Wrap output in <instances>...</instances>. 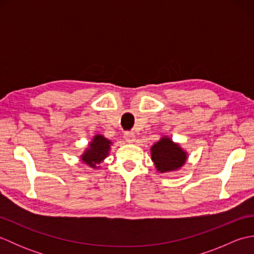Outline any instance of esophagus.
<instances>
[{
  "label": "esophagus",
  "instance_id": "esophagus-1",
  "mask_svg": "<svg viewBox=\"0 0 254 254\" xmlns=\"http://www.w3.org/2000/svg\"><path fill=\"white\" fill-rule=\"evenodd\" d=\"M124 138L127 143H132L135 141V135H134L133 132H126L124 133Z\"/></svg>",
  "mask_w": 254,
  "mask_h": 254
}]
</instances>
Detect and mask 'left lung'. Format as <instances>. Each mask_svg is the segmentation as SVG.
<instances>
[{"label":"left lung","mask_w":254,"mask_h":254,"mask_svg":"<svg viewBox=\"0 0 254 254\" xmlns=\"http://www.w3.org/2000/svg\"><path fill=\"white\" fill-rule=\"evenodd\" d=\"M152 160L156 169L160 174L171 172L180 169L187 161V153L179 144L174 143L169 137L163 136L152 148Z\"/></svg>","instance_id":"1"}]
</instances>
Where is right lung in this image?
Wrapping results in <instances>:
<instances>
[{
  "label": "right lung",
  "instance_id": "add662e5",
  "mask_svg": "<svg viewBox=\"0 0 254 254\" xmlns=\"http://www.w3.org/2000/svg\"><path fill=\"white\" fill-rule=\"evenodd\" d=\"M112 142L104 135L97 134L91 139L88 148L80 156V160L88 165L90 168H99V164L109 155L110 145Z\"/></svg>",
  "mask_w": 254,
  "mask_h": 254
}]
</instances>
